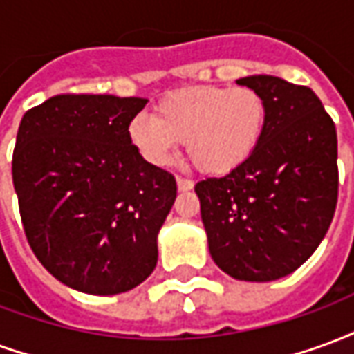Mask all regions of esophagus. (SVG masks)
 Returning <instances> with one entry per match:
<instances>
[{"label":"esophagus","mask_w":354,"mask_h":354,"mask_svg":"<svg viewBox=\"0 0 354 354\" xmlns=\"http://www.w3.org/2000/svg\"><path fill=\"white\" fill-rule=\"evenodd\" d=\"M176 184H178V189H180V192H189V189H193V180H189V178L178 176Z\"/></svg>","instance_id":"1"}]
</instances>
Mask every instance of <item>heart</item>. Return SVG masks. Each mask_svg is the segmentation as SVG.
<instances>
[{
	"label": "heart",
	"instance_id": "1",
	"mask_svg": "<svg viewBox=\"0 0 354 354\" xmlns=\"http://www.w3.org/2000/svg\"><path fill=\"white\" fill-rule=\"evenodd\" d=\"M266 100L250 87H195L165 98L153 119L136 117L132 146L146 161L167 165L185 142L189 161L208 174L243 167L263 138Z\"/></svg>",
	"mask_w": 354,
	"mask_h": 354
}]
</instances>
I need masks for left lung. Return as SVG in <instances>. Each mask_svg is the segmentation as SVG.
<instances>
[{
    "label": "left lung",
    "mask_w": 354,
    "mask_h": 354,
    "mask_svg": "<svg viewBox=\"0 0 354 354\" xmlns=\"http://www.w3.org/2000/svg\"><path fill=\"white\" fill-rule=\"evenodd\" d=\"M266 100L263 138L248 161L195 185L208 250L237 281L294 273L326 235L337 205V134L309 87L274 75L237 81Z\"/></svg>",
    "instance_id": "obj_1"
}]
</instances>
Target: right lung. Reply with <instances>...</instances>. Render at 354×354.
Returning a JSON list of instances; mask_svg holds the SVG:
<instances>
[{
  "label": "right lung",
  "instance_id": "add662e5",
  "mask_svg": "<svg viewBox=\"0 0 354 354\" xmlns=\"http://www.w3.org/2000/svg\"><path fill=\"white\" fill-rule=\"evenodd\" d=\"M146 104L57 94L20 121L12 184L24 233L41 266L70 288L121 294L157 266V233L176 180L144 161L129 138Z\"/></svg>",
  "mask_w": 354,
  "mask_h": 354
}]
</instances>
